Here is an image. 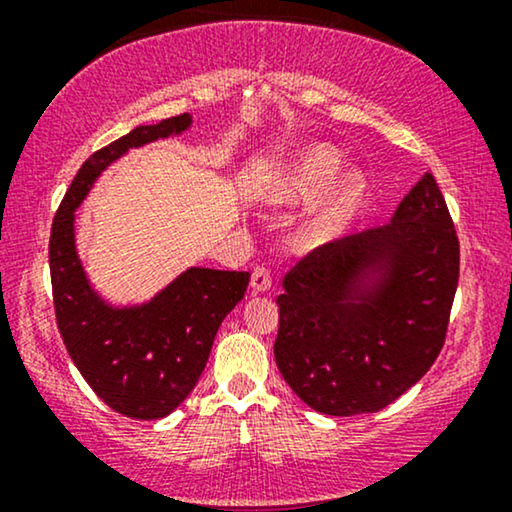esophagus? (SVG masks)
Returning <instances> with one entry per match:
<instances>
[{"label":"esophagus","instance_id":"1","mask_svg":"<svg viewBox=\"0 0 512 512\" xmlns=\"http://www.w3.org/2000/svg\"><path fill=\"white\" fill-rule=\"evenodd\" d=\"M272 279H270V272L268 268H263V265H256L254 272H251V289L256 293H265L270 289Z\"/></svg>","mask_w":512,"mask_h":512}]
</instances>
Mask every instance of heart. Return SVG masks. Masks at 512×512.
<instances>
[{"mask_svg":"<svg viewBox=\"0 0 512 512\" xmlns=\"http://www.w3.org/2000/svg\"><path fill=\"white\" fill-rule=\"evenodd\" d=\"M345 165V158L338 149L328 144H319L300 153V158L291 165V170L279 179L272 191L275 202H305L317 198L325 188H332L319 202V207L310 214L303 226L305 242L319 244L331 240L354 219L359 212L363 195H366V177L359 170H349L337 176ZM337 176L339 179L335 180Z\"/></svg>","mask_w":512,"mask_h":512,"instance_id":"heart-1","label":"heart"}]
</instances>
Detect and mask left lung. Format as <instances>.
Segmentation results:
<instances>
[{
	"mask_svg": "<svg viewBox=\"0 0 512 512\" xmlns=\"http://www.w3.org/2000/svg\"><path fill=\"white\" fill-rule=\"evenodd\" d=\"M457 282V230L426 172L389 223L314 249L284 277L279 373L321 415L387 408L438 359Z\"/></svg>",
	"mask_w": 512,
	"mask_h": 512,
	"instance_id": "obj_1",
	"label": "left lung"
}]
</instances>
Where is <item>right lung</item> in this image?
I'll return each instance as SVG.
<instances>
[{
	"mask_svg": "<svg viewBox=\"0 0 512 512\" xmlns=\"http://www.w3.org/2000/svg\"><path fill=\"white\" fill-rule=\"evenodd\" d=\"M191 123V116L181 114L139 125L95 151L76 172L51 228L48 263L62 342L90 389L132 419L167 417L186 401L207 366L221 321L244 298L249 272L188 268L142 305H111L83 270L74 212L114 160L181 135Z\"/></svg>",
	"mask_w": 512,
	"mask_h": 512,
	"instance_id": "1",
	"label": "right lung"
}]
</instances>
